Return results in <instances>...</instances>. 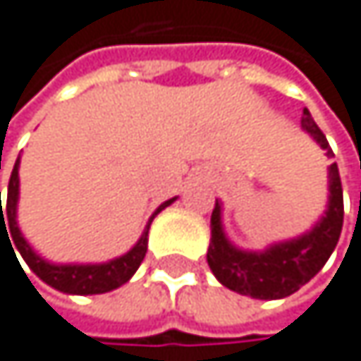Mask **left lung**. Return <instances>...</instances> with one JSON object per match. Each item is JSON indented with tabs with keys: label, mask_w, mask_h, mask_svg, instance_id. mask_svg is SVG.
<instances>
[{
	"label": "left lung",
	"mask_w": 361,
	"mask_h": 361,
	"mask_svg": "<svg viewBox=\"0 0 361 361\" xmlns=\"http://www.w3.org/2000/svg\"><path fill=\"white\" fill-rule=\"evenodd\" d=\"M301 129L334 157L327 137L317 127L310 111L303 109ZM329 202L325 215L314 224L312 230L290 241L274 243L264 252H247L234 247L221 226V207L215 202L211 215V245L207 260L215 278L230 290L247 295L254 299H282L299 290L305 282H310L331 256L340 232L345 204H342V183L338 166H329Z\"/></svg>",
	"instance_id": "left-lung-1"
}]
</instances>
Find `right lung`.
<instances>
[{"instance_id": "right-lung-1", "label": "right lung", "mask_w": 361, "mask_h": 361, "mask_svg": "<svg viewBox=\"0 0 361 361\" xmlns=\"http://www.w3.org/2000/svg\"><path fill=\"white\" fill-rule=\"evenodd\" d=\"M1 197V191H0ZM176 197L161 204L152 217L148 219L140 241L120 258H114L109 262H101V264H53L44 258H40L32 245L25 241V237L19 230V224H16V202H19V159H16L14 170L10 174V183H8V202H6V211H1L0 200V237L1 232H11L8 238L10 247L19 250V254L23 256V260L27 262V267L32 271L49 286L58 288L62 293H71V295H101V293H109L118 286H122L124 282H129L133 278V274L137 271V267L142 264L146 250H148V230L150 224L154 219L157 213H161L166 207H170ZM16 256V254H14Z\"/></svg>"}]
</instances>
